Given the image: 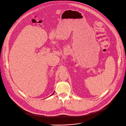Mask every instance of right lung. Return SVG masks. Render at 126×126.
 Instances as JSON below:
<instances>
[{
	"label": "right lung",
	"mask_w": 126,
	"mask_h": 126,
	"mask_svg": "<svg viewBox=\"0 0 126 126\" xmlns=\"http://www.w3.org/2000/svg\"><path fill=\"white\" fill-rule=\"evenodd\" d=\"M54 92H53V94H51V95H52V94H54Z\"/></svg>",
	"instance_id": "1"
}]
</instances>
